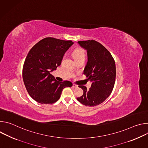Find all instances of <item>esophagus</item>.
<instances>
[{
  "label": "esophagus",
  "instance_id": "obj_1",
  "mask_svg": "<svg viewBox=\"0 0 148 148\" xmlns=\"http://www.w3.org/2000/svg\"><path fill=\"white\" fill-rule=\"evenodd\" d=\"M73 88H77L78 86H77V85H75V84H73Z\"/></svg>",
  "mask_w": 148,
  "mask_h": 148
}]
</instances>
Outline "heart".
Wrapping results in <instances>:
<instances>
[{"label": "heart", "instance_id": "1", "mask_svg": "<svg viewBox=\"0 0 148 148\" xmlns=\"http://www.w3.org/2000/svg\"><path fill=\"white\" fill-rule=\"evenodd\" d=\"M72 54L75 61L80 59H85L86 57L85 51L81 48H77L75 49Z\"/></svg>", "mask_w": 148, "mask_h": 148}]
</instances>
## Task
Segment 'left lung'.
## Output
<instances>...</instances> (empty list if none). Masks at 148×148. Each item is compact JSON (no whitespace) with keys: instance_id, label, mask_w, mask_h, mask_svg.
<instances>
[{"instance_id":"obj_1","label":"left lung","mask_w":148,"mask_h":148,"mask_svg":"<svg viewBox=\"0 0 148 148\" xmlns=\"http://www.w3.org/2000/svg\"><path fill=\"white\" fill-rule=\"evenodd\" d=\"M78 43L87 50L88 61L84 74L92 84L89 90L78 86L84 93L77 99L86 106L94 107L103 102L112 91L116 77L115 61L110 51L97 41H79Z\"/></svg>"}]
</instances>
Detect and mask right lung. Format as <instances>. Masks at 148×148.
Listing matches in <instances>:
<instances>
[{
    "mask_svg": "<svg viewBox=\"0 0 148 148\" xmlns=\"http://www.w3.org/2000/svg\"><path fill=\"white\" fill-rule=\"evenodd\" d=\"M71 40L46 37L39 41L29 51L23 67V79L30 97L40 103L57 101L66 87L71 82L56 80L50 72L60 66L63 56L73 45Z\"/></svg>",
    "mask_w": 148,
    "mask_h": 148,
    "instance_id": "obj_1",
    "label": "right lung"
}]
</instances>
